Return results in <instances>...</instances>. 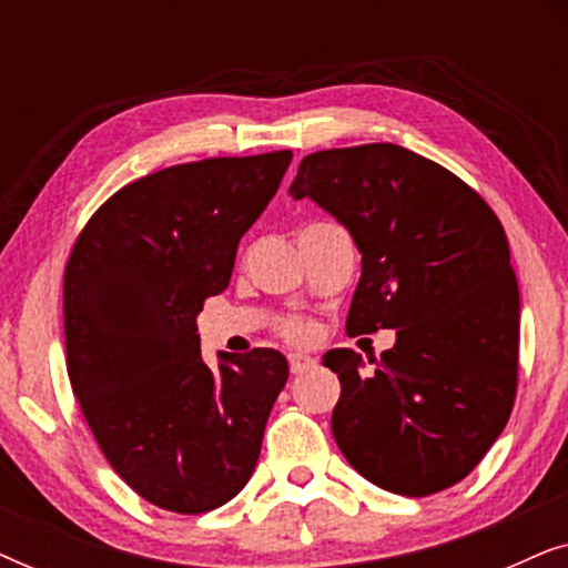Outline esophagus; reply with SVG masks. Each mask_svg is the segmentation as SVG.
Masks as SVG:
<instances>
[{
  "label": "esophagus",
  "instance_id": "esophagus-1",
  "mask_svg": "<svg viewBox=\"0 0 568 568\" xmlns=\"http://www.w3.org/2000/svg\"><path fill=\"white\" fill-rule=\"evenodd\" d=\"M315 367V359L310 354H302V352H292L290 354V369L292 375H302V372L313 369Z\"/></svg>",
  "mask_w": 568,
  "mask_h": 568
}]
</instances>
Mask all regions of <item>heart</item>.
Instances as JSON below:
<instances>
[{
	"instance_id": "1",
	"label": "heart",
	"mask_w": 568,
	"mask_h": 568,
	"mask_svg": "<svg viewBox=\"0 0 568 568\" xmlns=\"http://www.w3.org/2000/svg\"><path fill=\"white\" fill-rule=\"evenodd\" d=\"M310 323L307 321H300V317H294V321H286L284 325H282V333L286 338H294V341H300V338H307L310 336Z\"/></svg>"
}]
</instances>
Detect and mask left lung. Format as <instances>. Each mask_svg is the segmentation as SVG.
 I'll return each instance as SVG.
<instances>
[{
    "mask_svg": "<svg viewBox=\"0 0 568 568\" xmlns=\"http://www.w3.org/2000/svg\"><path fill=\"white\" fill-rule=\"evenodd\" d=\"M290 193L336 216L359 247L348 336L395 331L372 372L352 348L323 356L341 379L336 445L385 491L455 486L515 406L519 290L501 222L460 178L398 144L307 154Z\"/></svg>",
    "mask_w": 568,
    "mask_h": 568,
    "instance_id": "left-lung-1",
    "label": "left lung"
}]
</instances>
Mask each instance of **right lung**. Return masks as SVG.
Segmentation results:
<instances>
[{
    "instance_id": "obj_1",
    "label": "right lung",
    "mask_w": 568,
    "mask_h": 568,
    "mask_svg": "<svg viewBox=\"0 0 568 568\" xmlns=\"http://www.w3.org/2000/svg\"><path fill=\"white\" fill-rule=\"evenodd\" d=\"M292 152L185 162L115 191L64 271L67 372L113 470L154 507L201 515L243 491L290 377L274 348L201 359L196 315Z\"/></svg>"
}]
</instances>
